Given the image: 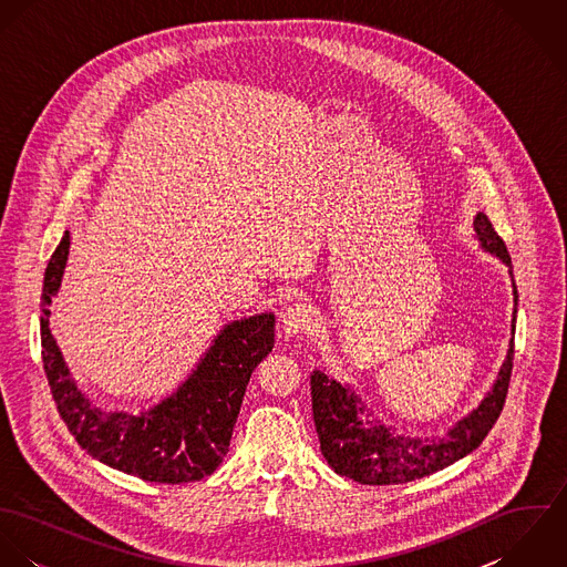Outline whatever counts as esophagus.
Segmentation results:
<instances>
[{"mask_svg":"<svg viewBox=\"0 0 567 567\" xmlns=\"http://www.w3.org/2000/svg\"><path fill=\"white\" fill-rule=\"evenodd\" d=\"M317 323V315L312 306L308 303H292L284 315H281V329L286 336H299L306 331H312Z\"/></svg>","mask_w":567,"mask_h":567,"instance_id":"esophagus-1","label":"esophagus"}]
</instances>
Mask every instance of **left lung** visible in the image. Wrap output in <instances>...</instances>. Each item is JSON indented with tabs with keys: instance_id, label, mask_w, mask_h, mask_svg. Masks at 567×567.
Wrapping results in <instances>:
<instances>
[{
	"instance_id": "left-lung-1",
	"label": "left lung",
	"mask_w": 567,
	"mask_h": 567,
	"mask_svg": "<svg viewBox=\"0 0 567 567\" xmlns=\"http://www.w3.org/2000/svg\"><path fill=\"white\" fill-rule=\"evenodd\" d=\"M474 229L483 248L511 268L506 244L485 214L476 216ZM511 371L513 344L485 402L443 436H404L382 425L380 419H362L364 404L360 398L329 380L323 371H315L310 378L312 410L324 461L338 476L353 478L360 485H402L445 470L485 441L504 408Z\"/></svg>"
}]
</instances>
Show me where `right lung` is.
I'll return each mask as SVG.
<instances>
[{"label":"right lung","instance_id":"right-lung-1","mask_svg":"<svg viewBox=\"0 0 567 567\" xmlns=\"http://www.w3.org/2000/svg\"><path fill=\"white\" fill-rule=\"evenodd\" d=\"M70 231L50 257L41 295V355L61 419L82 450L128 476L183 485L212 476L229 452L244 391L255 367L272 351L275 315L227 324L178 391L135 416L102 412L76 389L50 329V303L63 277Z\"/></svg>","mask_w":567,"mask_h":567}]
</instances>
